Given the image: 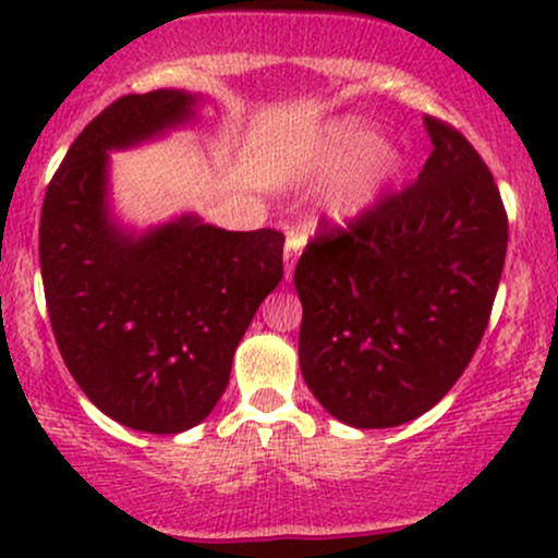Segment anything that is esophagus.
<instances>
[{"instance_id":"34e87169","label":"esophagus","mask_w":558,"mask_h":558,"mask_svg":"<svg viewBox=\"0 0 558 558\" xmlns=\"http://www.w3.org/2000/svg\"><path fill=\"white\" fill-rule=\"evenodd\" d=\"M301 254V239L299 235H288L286 239V252H283V262H286V278H291L293 267H296V259Z\"/></svg>"}]
</instances>
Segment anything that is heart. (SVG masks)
<instances>
[{"label":"heart","instance_id":"b5f03b06","mask_svg":"<svg viewBox=\"0 0 558 558\" xmlns=\"http://www.w3.org/2000/svg\"><path fill=\"white\" fill-rule=\"evenodd\" d=\"M323 165L328 172L343 170L330 196L336 220H356L383 196L403 168L401 151L377 141V133L360 120L332 125L325 138Z\"/></svg>","mask_w":558,"mask_h":558}]
</instances>
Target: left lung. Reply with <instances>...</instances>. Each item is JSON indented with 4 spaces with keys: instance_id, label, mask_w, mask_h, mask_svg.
I'll return each mask as SVG.
<instances>
[{
    "instance_id": "1",
    "label": "left lung",
    "mask_w": 558,
    "mask_h": 558,
    "mask_svg": "<svg viewBox=\"0 0 558 558\" xmlns=\"http://www.w3.org/2000/svg\"><path fill=\"white\" fill-rule=\"evenodd\" d=\"M417 183L345 228L323 222L293 283L301 375L351 427H396L433 409L477 351L501 280L509 220L488 165L425 114Z\"/></svg>"
}]
</instances>
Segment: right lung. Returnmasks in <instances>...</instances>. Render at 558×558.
Returning a JSON list of instances; mask_svg holds the SVG:
<instances>
[{
	"label": "right lung",
	"instance_id": "1",
	"mask_svg": "<svg viewBox=\"0 0 558 558\" xmlns=\"http://www.w3.org/2000/svg\"><path fill=\"white\" fill-rule=\"evenodd\" d=\"M196 94H128L81 131L49 181L38 226L44 296L70 375L133 430L172 435L207 417L235 345L283 278V233L183 215L133 235L112 220L107 165L194 118Z\"/></svg>",
	"mask_w": 558,
	"mask_h": 558
}]
</instances>
